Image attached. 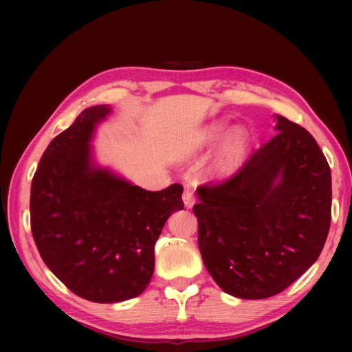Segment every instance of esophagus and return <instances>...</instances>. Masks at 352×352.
I'll use <instances>...</instances> for the list:
<instances>
[{"label":"esophagus","instance_id":"34e87169","mask_svg":"<svg viewBox=\"0 0 352 352\" xmlns=\"http://www.w3.org/2000/svg\"><path fill=\"white\" fill-rule=\"evenodd\" d=\"M183 202L187 208H192L195 204V193H193L192 187H189V186H187L183 192Z\"/></svg>","mask_w":352,"mask_h":352}]
</instances>
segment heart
I'll use <instances>...</instances> for the list:
<instances>
[{
    "mask_svg": "<svg viewBox=\"0 0 352 352\" xmlns=\"http://www.w3.org/2000/svg\"><path fill=\"white\" fill-rule=\"evenodd\" d=\"M225 130H226L225 121L213 122V124L208 126L207 129H204L201 132L198 138V146H206L216 142L217 139L222 138ZM246 144H248L246 130L241 127H235L230 133V136H228L222 148V154H220V159L217 163V170L220 174L223 175L232 174L234 170L240 166Z\"/></svg>",
    "mask_w": 352,
    "mask_h": 352,
    "instance_id": "obj_1",
    "label": "heart"
}]
</instances>
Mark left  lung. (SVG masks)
I'll list each match as a JSON object with an SVG mask.
<instances>
[{
  "instance_id": "left-lung-1",
  "label": "left lung",
  "mask_w": 352,
  "mask_h": 352,
  "mask_svg": "<svg viewBox=\"0 0 352 352\" xmlns=\"http://www.w3.org/2000/svg\"><path fill=\"white\" fill-rule=\"evenodd\" d=\"M276 135L228 182L196 189L204 265L236 298L273 297L320 256L331 220V173L306 129L282 116Z\"/></svg>"
}]
</instances>
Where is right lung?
<instances>
[{"mask_svg": "<svg viewBox=\"0 0 352 352\" xmlns=\"http://www.w3.org/2000/svg\"><path fill=\"white\" fill-rule=\"evenodd\" d=\"M91 106L52 139L31 183V232L47 268L76 296L118 303L142 294L154 244L184 208L183 186L148 192L94 160L96 127L111 113Z\"/></svg>", "mask_w": 352, "mask_h": 352, "instance_id": "add662e5", "label": "right lung"}]
</instances>
